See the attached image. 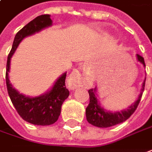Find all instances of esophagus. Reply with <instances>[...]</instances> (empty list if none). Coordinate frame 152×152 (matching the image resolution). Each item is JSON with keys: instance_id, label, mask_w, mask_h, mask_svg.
I'll list each match as a JSON object with an SVG mask.
<instances>
[{"instance_id": "1", "label": "esophagus", "mask_w": 152, "mask_h": 152, "mask_svg": "<svg viewBox=\"0 0 152 152\" xmlns=\"http://www.w3.org/2000/svg\"><path fill=\"white\" fill-rule=\"evenodd\" d=\"M90 82L89 78L83 77L81 74V72L77 69H75L71 72L67 80V84L70 89H75L78 87H80L83 83H88Z\"/></svg>"}]
</instances>
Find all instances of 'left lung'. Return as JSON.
Segmentation results:
<instances>
[{
  "mask_svg": "<svg viewBox=\"0 0 152 152\" xmlns=\"http://www.w3.org/2000/svg\"><path fill=\"white\" fill-rule=\"evenodd\" d=\"M136 56L138 61L140 62L144 67H145L144 58L139 54H137ZM145 80L142 84L141 93L135 102L132 104L127 110H122L121 111H116V112H110L101 107L96 94V88L89 89L88 94L90 101L88 107L86 108L87 121L90 124L98 128H109L125 122L135 111V110L137 109L139 104L140 102L142 94L145 89Z\"/></svg>",
  "mask_w": 152,
  "mask_h": 152,
  "instance_id": "8db88e82",
  "label": "left lung"
}]
</instances>
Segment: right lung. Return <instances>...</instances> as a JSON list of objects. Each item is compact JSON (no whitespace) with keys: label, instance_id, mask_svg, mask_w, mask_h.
<instances>
[{"label":"right lung","instance_id":"obj_1","mask_svg":"<svg viewBox=\"0 0 152 152\" xmlns=\"http://www.w3.org/2000/svg\"><path fill=\"white\" fill-rule=\"evenodd\" d=\"M52 23L53 21L50 18L49 14H44L37 17L23 26L14 37L12 47L8 54L7 62L6 83L11 101L18 115L24 121L40 126L53 124L58 119L62 104L69 94V90L65 87L66 72L58 78L51 90L37 97H29L19 94L10 83L8 72L10 70L11 58L23 38L49 27Z\"/></svg>","mask_w":152,"mask_h":152}]
</instances>
